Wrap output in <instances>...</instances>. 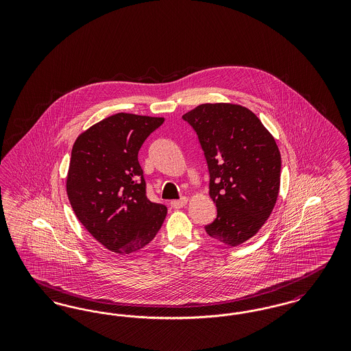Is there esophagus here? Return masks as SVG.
Masks as SVG:
<instances>
[{"label": "esophagus", "mask_w": 351, "mask_h": 351, "mask_svg": "<svg viewBox=\"0 0 351 351\" xmlns=\"http://www.w3.org/2000/svg\"><path fill=\"white\" fill-rule=\"evenodd\" d=\"M186 204H188V199L186 197H182L180 200L171 201V206L175 208V209H180V208L185 206Z\"/></svg>", "instance_id": "34e87169"}]
</instances>
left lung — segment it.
Here are the masks:
<instances>
[{"label": "left lung", "instance_id": "1", "mask_svg": "<svg viewBox=\"0 0 351 351\" xmlns=\"http://www.w3.org/2000/svg\"><path fill=\"white\" fill-rule=\"evenodd\" d=\"M183 118L199 135L217 206L205 230L239 246L266 223L279 196L282 158L275 138L250 109L232 102L201 104Z\"/></svg>", "mask_w": 351, "mask_h": 351}]
</instances>
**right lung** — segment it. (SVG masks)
<instances>
[{"mask_svg":"<svg viewBox=\"0 0 351 351\" xmlns=\"http://www.w3.org/2000/svg\"><path fill=\"white\" fill-rule=\"evenodd\" d=\"M163 117L117 113L80 134L68 168V200L104 247L130 255L155 238L167 208L146 196L138 151Z\"/></svg>","mask_w":351,"mask_h":351,"instance_id":"1","label":"right lung"}]
</instances>
